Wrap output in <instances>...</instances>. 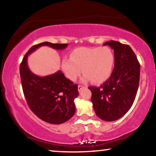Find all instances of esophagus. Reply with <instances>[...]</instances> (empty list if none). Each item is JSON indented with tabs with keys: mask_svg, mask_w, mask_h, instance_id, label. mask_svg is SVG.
Segmentation results:
<instances>
[{
	"mask_svg": "<svg viewBox=\"0 0 156 156\" xmlns=\"http://www.w3.org/2000/svg\"><path fill=\"white\" fill-rule=\"evenodd\" d=\"M83 88H84V86H82V85H79V86H78V91H80Z\"/></svg>",
	"mask_w": 156,
	"mask_h": 156,
	"instance_id": "34e87169",
	"label": "esophagus"
}]
</instances>
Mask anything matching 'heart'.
<instances>
[{
  "mask_svg": "<svg viewBox=\"0 0 156 156\" xmlns=\"http://www.w3.org/2000/svg\"><path fill=\"white\" fill-rule=\"evenodd\" d=\"M114 65V55L107 47L79 48L70 54V58L62 62L66 77L75 81L82 73L83 81L91 80L95 84L103 83L110 77Z\"/></svg>",
  "mask_w": 156,
  "mask_h": 156,
  "instance_id": "heart-1",
  "label": "heart"
}]
</instances>
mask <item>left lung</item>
<instances>
[{"label":"left lung","instance_id":"left-lung-1","mask_svg":"<svg viewBox=\"0 0 156 156\" xmlns=\"http://www.w3.org/2000/svg\"><path fill=\"white\" fill-rule=\"evenodd\" d=\"M114 52V67L111 76L99 87H89L91 102L97 116L113 121L126 114L133 105L140 80V64L131 47L110 40Z\"/></svg>","mask_w":156,"mask_h":156}]
</instances>
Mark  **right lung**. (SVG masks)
Instances as JSON below:
<instances>
[{"label": "right lung", "mask_w": 156, "mask_h": 156, "mask_svg": "<svg viewBox=\"0 0 156 156\" xmlns=\"http://www.w3.org/2000/svg\"><path fill=\"white\" fill-rule=\"evenodd\" d=\"M41 46L62 50L67 44L44 42L27 51L20 65L23 91L27 105L38 118L52 124H60L71 119L75 113L74 101L78 97V86L66 78L61 71L39 76L29 69L27 56Z\"/></svg>", "instance_id": "1"}]
</instances>
